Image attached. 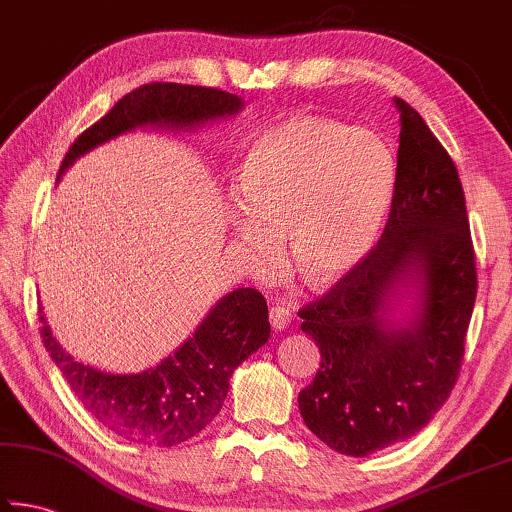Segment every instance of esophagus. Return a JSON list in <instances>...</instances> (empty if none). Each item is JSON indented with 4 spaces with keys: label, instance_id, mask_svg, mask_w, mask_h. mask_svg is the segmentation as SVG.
Returning a JSON list of instances; mask_svg holds the SVG:
<instances>
[{
    "label": "esophagus",
    "instance_id": "34e87169",
    "mask_svg": "<svg viewBox=\"0 0 512 512\" xmlns=\"http://www.w3.org/2000/svg\"><path fill=\"white\" fill-rule=\"evenodd\" d=\"M291 320H293L291 309L280 305V302H275V305L271 307V325L275 332H284V329L291 325Z\"/></svg>",
    "mask_w": 512,
    "mask_h": 512
}]
</instances>
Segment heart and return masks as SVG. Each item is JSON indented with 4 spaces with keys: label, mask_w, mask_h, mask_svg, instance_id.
<instances>
[{
    "label": "heart",
    "mask_w": 512,
    "mask_h": 512,
    "mask_svg": "<svg viewBox=\"0 0 512 512\" xmlns=\"http://www.w3.org/2000/svg\"><path fill=\"white\" fill-rule=\"evenodd\" d=\"M395 189L381 137L293 115L250 146L228 205L232 239L259 273L280 268V239L309 287H329L375 246Z\"/></svg>",
    "instance_id": "b5f03b06"
}]
</instances>
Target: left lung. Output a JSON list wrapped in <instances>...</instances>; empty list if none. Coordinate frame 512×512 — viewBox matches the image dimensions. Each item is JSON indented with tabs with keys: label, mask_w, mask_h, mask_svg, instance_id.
Masks as SVG:
<instances>
[{
	"label": "left lung",
	"mask_w": 512,
	"mask_h": 512,
	"mask_svg": "<svg viewBox=\"0 0 512 512\" xmlns=\"http://www.w3.org/2000/svg\"><path fill=\"white\" fill-rule=\"evenodd\" d=\"M393 103L402 131L384 235L300 309L302 332L320 348L300 415L329 449L357 458L411 438L447 402L476 300L458 171L418 112Z\"/></svg>",
	"instance_id": "left-lung-1"
}]
</instances>
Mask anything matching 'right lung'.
<instances>
[{"label": "right lung", "mask_w": 512, "mask_h": 512, "mask_svg": "<svg viewBox=\"0 0 512 512\" xmlns=\"http://www.w3.org/2000/svg\"><path fill=\"white\" fill-rule=\"evenodd\" d=\"M244 99L212 88L149 83L126 94L67 151L58 180L72 164L137 128L185 133L237 117ZM40 334L85 411L128 443L173 447L194 438L221 411L230 377L271 336L266 300L255 289L225 293L187 339L153 368L110 372L74 359L56 341L40 307Z\"/></svg>", "instance_id": "obj_1"}]
</instances>
